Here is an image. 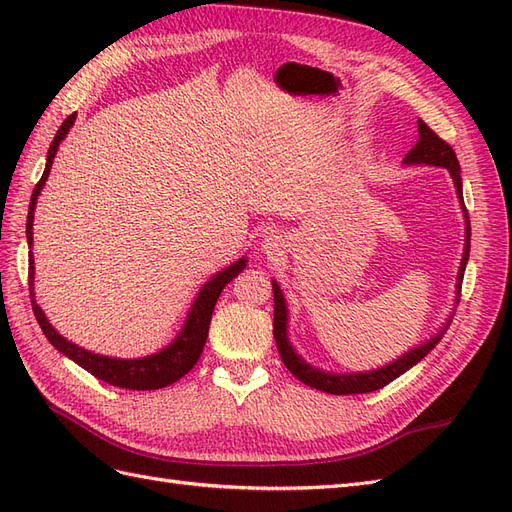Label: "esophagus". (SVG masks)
Wrapping results in <instances>:
<instances>
[{
  "label": "esophagus",
  "mask_w": 512,
  "mask_h": 512,
  "mask_svg": "<svg viewBox=\"0 0 512 512\" xmlns=\"http://www.w3.org/2000/svg\"><path fill=\"white\" fill-rule=\"evenodd\" d=\"M284 243H286V241H284L282 237L271 235V237H267L265 241H262L260 250H262V254L269 256V258H273V256H280V254L284 252V247H286Z\"/></svg>",
  "instance_id": "34e87169"
}]
</instances>
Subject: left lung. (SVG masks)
I'll list each match as a JSON object with an SVG mask.
<instances>
[{
  "label": "left lung",
  "instance_id": "1",
  "mask_svg": "<svg viewBox=\"0 0 512 512\" xmlns=\"http://www.w3.org/2000/svg\"><path fill=\"white\" fill-rule=\"evenodd\" d=\"M406 166H440L446 168L448 173L453 177L455 190H457V198L461 203V211H463V222H466V245H463V258L459 265V273H457V284H455V307L459 303V290H461V282H463V273H466V265H468V256H470V218L466 205H463V190H461V166L459 160L455 156L453 147L444 143L442 138L433 132L423 119H418V141L416 145L406 153L404 158ZM273 284V335H275V344L277 350H280V356L284 365L288 367L290 374L301 380L303 384L312 386V389H318L322 393H331V395H356V393H371L378 391L382 386H386L389 382H393L395 378H399L401 374H406L410 367H414L418 361H423L425 356L438 346L440 339L444 337L446 329L451 327L453 314L446 318V322L440 327L438 333H433L429 339H425L423 344H418L416 348H410L406 354H401L399 359H395L393 363H386L378 369H369V371H352V374H337V371H324L320 367L309 365L303 356L292 348L290 339H288V305L284 299V292L275 280H271Z\"/></svg>",
  "mask_w": 512,
  "mask_h": 512
}]
</instances>
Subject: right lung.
<instances>
[{"label": "right lung", "mask_w": 512, "mask_h": 512, "mask_svg": "<svg viewBox=\"0 0 512 512\" xmlns=\"http://www.w3.org/2000/svg\"><path fill=\"white\" fill-rule=\"evenodd\" d=\"M74 119H76V113L61 123V128L57 130L53 143L49 147V153H46V166H44L42 179L34 188L32 200H29V213H27V245L29 247H32V243H34V211H36L38 196L44 188L46 179H49L51 166H53V160L57 156V149H59L61 141H64L70 128L74 126ZM245 265H247V258L243 256V258L232 262L230 267L211 275L194 297L190 312H188V316H185L183 327L173 342H170L166 348H162L160 352L141 356V359H117V356L96 354V352L72 344L70 339H66L64 335H59V331H55L49 318L44 316L42 307L36 303V292H34V273H36L34 269L36 267H34L32 252H29V292H32V309H34V316L40 324L42 333L61 354H66L68 359H72L76 365L87 369L91 376H96L98 380H104L113 386H119V389L153 391V389H164V386L177 382L196 365V361L200 359V352H203L205 342H207L213 307H215V303H218L224 286L228 282H232V277H237L245 269Z\"/></svg>", "instance_id": "add662e5"}]
</instances>
